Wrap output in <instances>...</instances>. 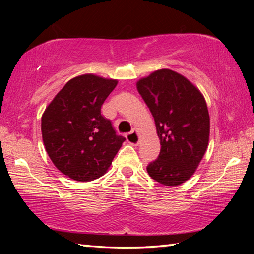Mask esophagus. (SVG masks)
<instances>
[{
  "label": "esophagus",
  "instance_id": "obj_1",
  "mask_svg": "<svg viewBox=\"0 0 254 254\" xmlns=\"http://www.w3.org/2000/svg\"><path fill=\"white\" fill-rule=\"evenodd\" d=\"M127 140L128 143H131L133 145H136L137 143L140 142V136L137 134L136 131H132L130 133H127Z\"/></svg>",
  "mask_w": 254,
  "mask_h": 254
}]
</instances>
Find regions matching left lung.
<instances>
[{"label": "left lung", "instance_id": "8db88e82", "mask_svg": "<svg viewBox=\"0 0 254 254\" xmlns=\"http://www.w3.org/2000/svg\"><path fill=\"white\" fill-rule=\"evenodd\" d=\"M137 92L156 123L160 153L150 162V177L165 186L186 182L207 150L209 114L203 94L186 77L159 69L136 81Z\"/></svg>", "mask_w": 254, "mask_h": 254}]
</instances>
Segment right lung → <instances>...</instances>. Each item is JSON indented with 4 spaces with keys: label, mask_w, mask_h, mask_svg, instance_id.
Masks as SVG:
<instances>
[{
    "label": "right lung",
    "mask_w": 254,
    "mask_h": 254,
    "mask_svg": "<svg viewBox=\"0 0 254 254\" xmlns=\"http://www.w3.org/2000/svg\"><path fill=\"white\" fill-rule=\"evenodd\" d=\"M117 79L84 74L67 81L41 117L45 149L60 173L77 182L106 174L126 137L101 114Z\"/></svg>",
    "instance_id": "right-lung-1"
}]
</instances>
